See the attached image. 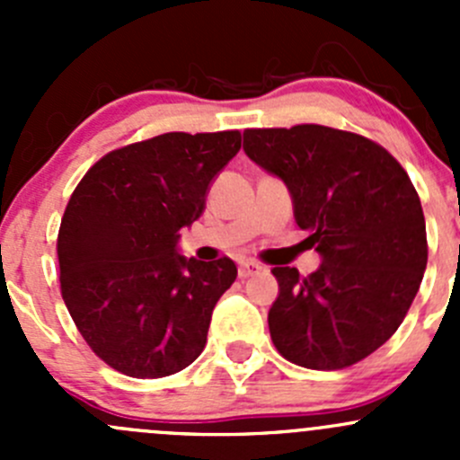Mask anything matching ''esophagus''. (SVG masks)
Wrapping results in <instances>:
<instances>
[{
	"label": "esophagus",
	"instance_id": "esophagus-1",
	"mask_svg": "<svg viewBox=\"0 0 460 460\" xmlns=\"http://www.w3.org/2000/svg\"><path fill=\"white\" fill-rule=\"evenodd\" d=\"M264 269L260 267L258 262H253V260H247V262H243L238 267V276L240 278H252V276H258V273H262Z\"/></svg>",
	"mask_w": 460,
	"mask_h": 460
}]
</instances>
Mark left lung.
<instances>
[{
	"label": "left lung",
	"mask_w": 460,
	"mask_h": 460,
	"mask_svg": "<svg viewBox=\"0 0 460 460\" xmlns=\"http://www.w3.org/2000/svg\"><path fill=\"white\" fill-rule=\"evenodd\" d=\"M244 151L285 180L296 222L323 256L307 278L273 267V345L307 369L360 363L401 327L428 267L425 216L410 175L378 142L320 124L247 128Z\"/></svg>",
	"instance_id": "1"
}]
</instances>
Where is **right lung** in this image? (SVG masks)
<instances>
[{"mask_svg":"<svg viewBox=\"0 0 460 460\" xmlns=\"http://www.w3.org/2000/svg\"><path fill=\"white\" fill-rule=\"evenodd\" d=\"M240 131L162 133L106 153L73 191L58 234L59 287L86 345L115 372L164 378L202 354L238 269L175 253Z\"/></svg>","mask_w":460,"mask_h":460,"instance_id":"add662e5","label":"right lung"}]
</instances>
